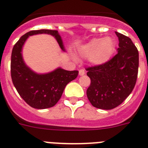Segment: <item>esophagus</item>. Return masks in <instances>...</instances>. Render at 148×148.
Returning <instances> with one entry per match:
<instances>
[{
	"instance_id": "34e87169",
	"label": "esophagus",
	"mask_w": 148,
	"mask_h": 148,
	"mask_svg": "<svg viewBox=\"0 0 148 148\" xmlns=\"http://www.w3.org/2000/svg\"><path fill=\"white\" fill-rule=\"evenodd\" d=\"M79 75H84L85 74V71H84V69H79Z\"/></svg>"
}]
</instances>
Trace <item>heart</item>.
<instances>
[{
	"label": "heart",
	"instance_id": "1",
	"mask_svg": "<svg viewBox=\"0 0 148 148\" xmlns=\"http://www.w3.org/2000/svg\"><path fill=\"white\" fill-rule=\"evenodd\" d=\"M115 50L114 40L110 36L93 38L79 49V54L89 58L93 65H103L110 60Z\"/></svg>",
	"mask_w": 148,
	"mask_h": 148
}]
</instances>
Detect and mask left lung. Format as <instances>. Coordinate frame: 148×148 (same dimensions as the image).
Returning <instances> with one entry per match:
<instances>
[{
  "label": "left lung",
  "mask_w": 148,
  "mask_h": 148,
  "mask_svg": "<svg viewBox=\"0 0 148 148\" xmlns=\"http://www.w3.org/2000/svg\"><path fill=\"white\" fill-rule=\"evenodd\" d=\"M119 40L117 54L103 65L88 67L90 84L87 97L92 106L109 110L127 99L136 85L138 51L130 38L115 32Z\"/></svg>",
  "instance_id": "1"
}]
</instances>
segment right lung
<instances>
[{
	"label": "right lung",
	"instance_id": "add662e5",
	"mask_svg": "<svg viewBox=\"0 0 148 148\" xmlns=\"http://www.w3.org/2000/svg\"><path fill=\"white\" fill-rule=\"evenodd\" d=\"M39 34L55 36L60 49L65 51L58 31L42 29L29 31L20 38L12 49L11 77L18 93L30 106L44 109L54 106L58 102L66 84L78 76L79 71H67L60 67L45 74L32 71L24 62L21 51L28 36Z\"/></svg>",
	"mask_w": 148,
	"mask_h": 148
}]
</instances>
